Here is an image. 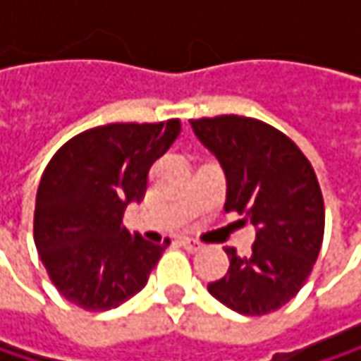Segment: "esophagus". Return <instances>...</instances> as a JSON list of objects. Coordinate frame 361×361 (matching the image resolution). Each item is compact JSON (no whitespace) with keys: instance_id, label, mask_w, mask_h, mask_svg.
<instances>
[{"instance_id":"esophagus-1","label":"esophagus","mask_w":361,"mask_h":361,"mask_svg":"<svg viewBox=\"0 0 361 361\" xmlns=\"http://www.w3.org/2000/svg\"><path fill=\"white\" fill-rule=\"evenodd\" d=\"M180 245L188 252H198L200 249H202V243H200V240H196V238H188V236L180 238Z\"/></svg>"}]
</instances>
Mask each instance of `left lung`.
<instances>
[{"label":"left lung","mask_w":361,"mask_h":361,"mask_svg":"<svg viewBox=\"0 0 361 361\" xmlns=\"http://www.w3.org/2000/svg\"><path fill=\"white\" fill-rule=\"evenodd\" d=\"M190 123L224 167V209L257 228L251 255L226 247L230 269L207 288L238 314L276 312L303 288L322 247L324 198L316 171L286 133L259 118L219 114Z\"/></svg>","instance_id":"left-lung-1"}]
</instances>
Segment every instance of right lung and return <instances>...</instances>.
<instances>
[{
	"instance_id": "add662e5",
	"label": "right lung",
	"mask_w": 361,
	"mask_h": 361,
	"mask_svg": "<svg viewBox=\"0 0 361 361\" xmlns=\"http://www.w3.org/2000/svg\"><path fill=\"white\" fill-rule=\"evenodd\" d=\"M180 121L110 123L71 137L47 163L35 198L33 238L58 293L85 312H106L140 293L169 240L152 245L123 226L146 194L148 171L180 133Z\"/></svg>"
}]
</instances>
